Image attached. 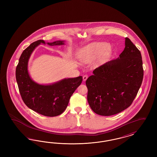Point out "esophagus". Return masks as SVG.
Listing matches in <instances>:
<instances>
[{
	"label": "esophagus",
	"mask_w": 157,
	"mask_h": 157,
	"mask_svg": "<svg viewBox=\"0 0 157 157\" xmlns=\"http://www.w3.org/2000/svg\"><path fill=\"white\" fill-rule=\"evenodd\" d=\"M88 76L87 75H85L83 76V81H86V80L88 79Z\"/></svg>",
	"instance_id": "34e87169"
}]
</instances>
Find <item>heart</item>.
<instances>
[{"instance_id":"1","label":"heart","mask_w":157,"mask_h":157,"mask_svg":"<svg viewBox=\"0 0 157 157\" xmlns=\"http://www.w3.org/2000/svg\"><path fill=\"white\" fill-rule=\"evenodd\" d=\"M111 51V48L106 46L105 43L95 42L82 48L78 54L79 59L83 63H90L99 56L101 59L105 58Z\"/></svg>"}]
</instances>
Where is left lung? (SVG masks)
<instances>
[{
  "label": "left lung",
  "instance_id": "8db88e82",
  "mask_svg": "<svg viewBox=\"0 0 157 157\" xmlns=\"http://www.w3.org/2000/svg\"><path fill=\"white\" fill-rule=\"evenodd\" d=\"M125 39L119 57L96 68L86 81L88 102L99 115H113L127 109L142 84L141 54L129 38Z\"/></svg>",
  "mask_w": 157,
  "mask_h": 157
}]
</instances>
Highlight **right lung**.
Returning a JSON list of instances; mask_svg holds the SVG:
<instances>
[{
    "mask_svg": "<svg viewBox=\"0 0 157 157\" xmlns=\"http://www.w3.org/2000/svg\"><path fill=\"white\" fill-rule=\"evenodd\" d=\"M65 45L64 40L46 43L39 40L25 49L19 58L16 69V79L23 101L30 109L46 117L59 115L66 109L69 99L81 84L82 76L64 78L50 84L35 82L28 71V62L37 46Z\"/></svg>",
    "mask_w": 157,
    "mask_h": 157,
    "instance_id": "obj_1",
    "label": "right lung"
}]
</instances>
